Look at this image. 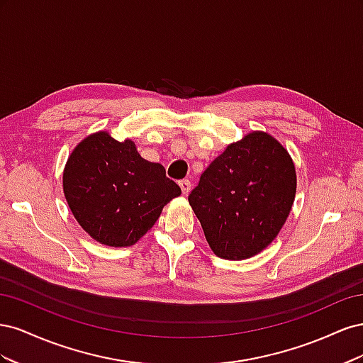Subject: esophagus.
<instances>
[{
  "instance_id": "34e87169",
  "label": "esophagus",
  "mask_w": 363,
  "mask_h": 363,
  "mask_svg": "<svg viewBox=\"0 0 363 363\" xmlns=\"http://www.w3.org/2000/svg\"><path fill=\"white\" fill-rule=\"evenodd\" d=\"M179 184H180L182 192H183L184 195H188V194L191 192V180H188V179L180 180V182H179Z\"/></svg>"
}]
</instances>
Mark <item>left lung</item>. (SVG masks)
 Listing matches in <instances>:
<instances>
[{"label":"left lung","mask_w":363,"mask_h":363,"mask_svg":"<svg viewBox=\"0 0 363 363\" xmlns=\"http://www.w3.org/2000/svg\"><path fill=\"white\" fill-rule=\"evenodd\" d=\"M295 188L288 151L255 131L208 164L188 200L215 255L239 260L257 255L279 235Z\"/></svg>","instance_id":"8db88e82"}]
</instances>
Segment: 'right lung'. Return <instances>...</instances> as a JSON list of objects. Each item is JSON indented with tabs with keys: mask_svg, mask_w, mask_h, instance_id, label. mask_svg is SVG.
I'll use <instances>...</instances> for the list:
<instances>
[{
	"mask_svg": "<svg viewBox=\"0 0 363 363\" xmlns=\"http://www.w3.org/2000/svg\"><path fill=\"white\" fill-rule=\"evenodd\" d=\"M63 192L75 219L95 240L128 247L155 225L163 206L182 189L160 163L142 159L130 139L118 142L100 131L72 151Z\"/></svg>",
	"mask_w": 363,
	"mask_h": 363,
	"instance_id": "obj_1",
	"label": "right lung"
}]
</instances>
